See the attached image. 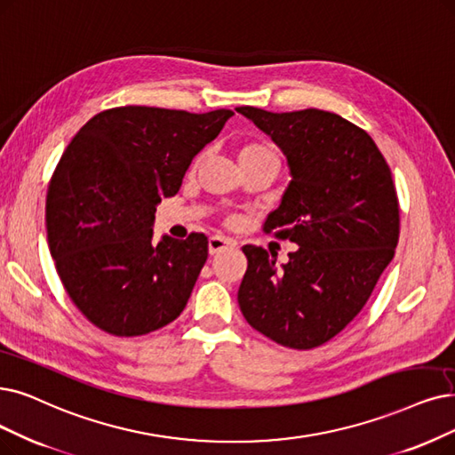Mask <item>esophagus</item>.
I'll list each match as a JSON object with an SVG mask.
<instances>
[{"mask_svg":"<svg viewBox=\"0 0 455 455\" xmlns=\"http://www.w3.org/2000/svg\"><path fill=\"white\" fill-rule=\"evenodd\" d=\"M235 246H237V243H235L229 237H220V235H214V237L209 239V253H211V256H216V253H220L228 248H235Z\"/></svg>","mask_w":455,"mask_h":455,"instance_id":"34e87169","label":"esophagus"}]
</instances>
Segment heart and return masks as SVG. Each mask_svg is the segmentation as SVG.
<instances>
[{"label":"heart","instance_id":"heart-1","mask_svg":"<svg viewBox=\"0 0 455 455\" xmlns=\"http://www.w3.org/2000/svg\"><path fill=\"white\" fill-rule=\"evenodd\" d=\"M251 158H276L275 153H272L265 143H246L244 148H241L239 151V162L243 160H251ZM197 164V162H196Z\"/></svg>","mask_w":455,"mask_h":455}]
</instances>
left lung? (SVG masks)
Wrapping results in <instances>:
<instances>
[{"instance_id": "left-lung-1", "label": "left lung", "mask_w": 455, "mask_h": 455, "mask_svg": "<svg viewBox=\"0 0 455 455\" xmlns=\"http://www.w3.org/2000/svg\"><path fill=\"white\" fill-rule=\"evenodd\" d=\"M235 110L287 158L291 180L263 229L299 246L282 267L261 246H243L241 312L283 347H319L360 314L394 258L399 205L390 168L371 136L341 116Z\"/></svg>"}]
</instances>
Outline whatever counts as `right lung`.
I'll return each mask as SVG.
<instances>
[{
	"label": "right lung",
	"instance_id": "add662e5",
	"mask_svg": "<svg viewBox=\"0 0 455 455\" xmlns=\"http://www.w3.org/2000/svg\"><path fill=\"white\" fill-rule=\"evenodd\" d=\"M231 110L121 106L72 138L46 194L48 246L78 310L114 336H143L180 315L207 261V237L153 243L156 205Z\"/></svg>",
	"mask_w": 455,
	"mask_h": 455
}]
</instances>
